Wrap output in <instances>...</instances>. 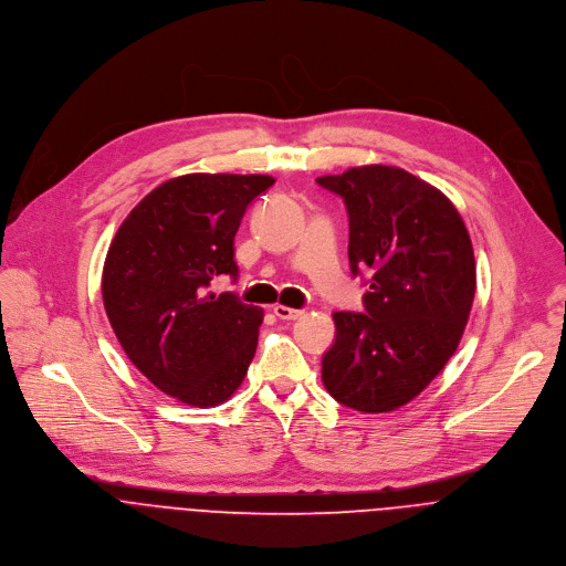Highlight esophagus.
I'll return each instance as SVG.
<instances>
[{"mask_svg": "<svg viewBox=\"0 0 566 566\" xmlns=\"http://www.w3.org/2000/svg\"><path fill=\"white\" fill-rule=\"evenodd\" d=\"M274 314L283 321H294V318L303 316V310H294V307H287V305H274Z\"/></svg>", "mask_w": 566, "mask_h": 566, "instance_id": "esophagus-1", "label": "esophagus"}]
</instances>
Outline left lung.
Here are the masks:
<instances>
[{
	"mask_svg": "<svg viewBox=\"0 0 566 566\" xmlns=\"http://www.w3.org/2000/svg\"><path fill=\"white\" fill-rule=\"evenodd\" d=\"M316 182L346 202L353 274L373 270L366 312L332 314L323 384L359 412L397 410L460 346L475 298L471 237L453 202L399 167H353Z\"/></svg>",
	"mask_w": 566,
	"mask_h": 566,
	"instance_id": "left-lung-1",
	"label": "left lung"
}]
</instances>
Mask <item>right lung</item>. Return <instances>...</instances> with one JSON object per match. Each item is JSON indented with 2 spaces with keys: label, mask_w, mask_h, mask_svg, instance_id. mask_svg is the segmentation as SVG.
<instances>
[{
  "label": "right lung",
  "mask_w": 566,
  "mask_h": 566,
  "mask_svg": "<svg viewBox=\"0 0 566 566\" xmlns=\"http://www.w3.org/2000/svg\"><path fill=\"white\" fill-rule=\"evenodd\" d=\"M272 176L187 174L147 193L113 237L102 301L132 364L165 395L196 408L228 401L259 344L263 310L209 290L237 279L234 237Z\"/></svg>",
  "instance_id": "add662e5"
}]
</instances>
